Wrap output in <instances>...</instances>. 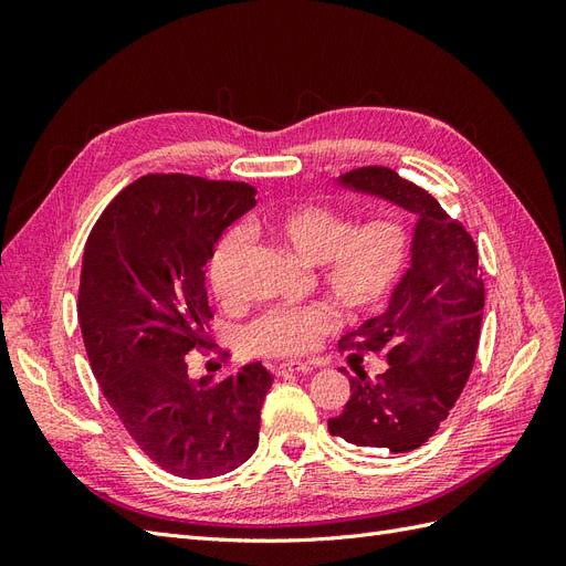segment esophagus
<instances>
[{"label": "esophagus", "instance_id": "1", "mask_svg": "<svg viewBox=\"0 0 566 566\" xmlns=\"http://www.w3.org/2000/svg\"><path fill=\"white\" fill-rule=\"evenodd\" d=\"M314 366L312 364H300V361H290V364H281L276 368V375H293V373H312Z\"/></svg>", "mask_w": 566, "mask_h": 566}]
</instances>
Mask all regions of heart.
I'll list each match as a JSON object with an SVG mask.
<instances>
[{"mask_svg": "<svg viewBox=\"0 0 566 566\" xmlns=\"http://www.w3.org/2000/svg\"><path fill=\"white\" fill-rule=\"evenodd\" d=\"M273 233L304 262L323 264V287L356 316L387 310L413 256V233L403 219L378 217L356 227L349 214L321 202L285 210L273 219ZM248 248V231L231 227L210 254L208 281L224 306L241 304L245 297ZM337 328L339 318L331 306L312 304L266 312L252 325L250 339L262 354L297 358L316 352Z\"/></svg>", "mask_w": 566, "mask_h": 566, "instance_id": "obj_1", "label": "heart"}]
</instances>
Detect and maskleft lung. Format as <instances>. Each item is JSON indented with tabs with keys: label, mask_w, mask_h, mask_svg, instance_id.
Returning <instances> with one entry per match:
<instances>
[{
	"label": "left lung",
	"mask_w": 566,
	"mask_h": 566,
	"mask_svg": "<svg viewBox=\"0 0 566 566\" xmlns=\"http://www.w3.org/2000/svg\"><path fill=\"white\" fill-rule=\"evenodd\" d=\"M339 181L420 219L413 260L389 310L339 339V352H356V366L364 354L382 356L387 366L375 378L356 370L352 397L328 430L356 447L408 453L449 418L474 366L484 314L476 243L430 191L389 167H356Z\"/></svg>",
	"instance_id": "obj_1"
}]
</instances>
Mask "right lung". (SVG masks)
<instances>
[{"instance_id":"obj_1","label":"right lung","mask_w":566,"mask_h":566,"mask_svg":"<svg viewBox=\"0 0 566 566\" xmlns=\"http://www.w3.org/2000/svg\"><path fill=\"white\" fill-rule=\"evenodd\" d=\"M254 193L245 181L146 175L113 198L84 245L77 316L98 387L136 447L177 476L231 472L260 441L271 373L254 361L212 382L186 364L208 345L202 266Z\"/></svg>"}]
</instances>
